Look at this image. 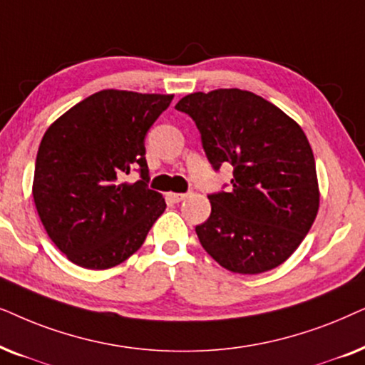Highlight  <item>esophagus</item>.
<instances>
[{"mask_svg":"<svg viewBox=\"0 0 365 365\" xmlns=\"http://www.w3.org/2000/svg\"><path fill=\"white\" fill-rule=\"evenodd\" d=\"M185 193H168L167 195V198L170 202H173V203H180L182 200H185Z\"/></svg>","mask_w":365,"mask_h":365,"instance_id":"esophagus-1","label":"esophagus"}]
</instances>
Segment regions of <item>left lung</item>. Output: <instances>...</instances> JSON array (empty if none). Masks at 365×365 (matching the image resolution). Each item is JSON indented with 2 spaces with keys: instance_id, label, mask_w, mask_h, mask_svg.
Segmentation results:
<instances>
[{
  "instance_id": "8db88e82",
  "label": "left lung",
  "mask_w": 365,
  "mask_h": 365,
  "mask_svg": "<svg viewBox=\"0 0 365 365\" xmlns=\"http://www.w3.org/2000/svg\"><path fill=\"white\" fill-rule=\"evenodd\" d=\"M195 121L213 170L233 167L230 188L210 193L195 227L207 254L235 274L284 264L319 210L315 160L302 128L262 96L239 88L192 93L175 105Z\"/></svg>"
}]
</instances>
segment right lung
Masks as SVG:
<instances>
[{
    "label": "right lung",
    "instance_id": "1",
    "mask_svg": "<svg viewBox=\"0 0 365 365\" xmlns=\"http://www.w3.org/2000/svg\"><path fill=\"white\" fill-rule=\"evenodd\" d=\"M172 100L101 90L46 130L33 198L48 237L73 264L91 270L121 264L167 208L162 193L148 188L145 137ZM132 169L140 180L126 184Z\"/></svg>",
    "mask_w": 365,
    "mask_h": 365
}]
</instances>
